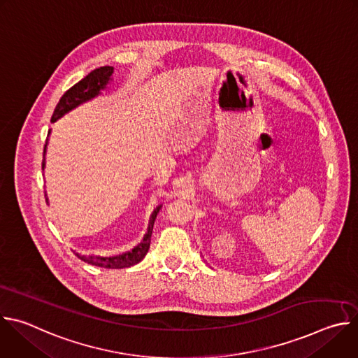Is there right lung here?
Listing matches in <instances>:
<instances>
[{
  "mask_svg": "<svg viewBox=\"0 0 358 358\" xmlns=\"http://www.w3.org/2000/svg\"><path fill=\"white\" fill-rule=\"evenodd\" d=\"M112 75H113V66H101V68L92 71L87 76H85L82 80H79L76 85H73L69 90H66L64 93V96L58 101V105L54 110V115H52V117H50V123H55L58 119L65 116L68 112L80 106L82 103H85V101L92 100L93 97L99 96L101 93V90H105L108 83L112 80ZM49 134H50V130L48 131V137H49ZM48 137H46L45 147H43L42 170L45 169V152H46V145H48ZM45 199L48 203L46 192H45ZM160 208L162 207H157L155 210V213H152V215L150 218L148 229L143 238V242H140L131 250L116 255V257H92V255H89L87 257V255H79V253H76V257L79 259H82L83 262H87L90 265L100 266V268H108V269H123V268H130V266L138 264L145 257V253L148 252L150 242H151V234H152V225H155V221H156V217H157Z\"/></svg>",
  "mask_w": 358,
  "mask_h": 358,
  "instance_id": "1",
  "label": "right lung"
}]
</instances>
